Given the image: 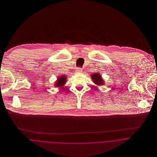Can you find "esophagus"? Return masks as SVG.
Here are the masks:
<instances>
[{
    "label": "esophagus",
    "mask_w": 157,
    "mask_h": 157,
    "mask_svg": "<svg viewBox=\"0 0 157 157\" xmlns=\"http://www.w3.org/2000/svg\"><path fill=\"white\" fill-rule=\"evenodd\" d=\"M82 72V69L80 68V67H78L77 69H76V72L77 73H81Z\"/></svg>",
    "instance_id": "obj_1"
}]
</instances>
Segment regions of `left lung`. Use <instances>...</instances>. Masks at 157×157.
Wrapping results in <instances>:
<instances>
[{
	"instance_id": "1",
	"label": "left lung",
	"mask_w": 157,
	"mask_h": 157,
	"mask_svg": "<svg viewBox=\"0 0 157 157\" xmlns=\"http://www.w3.org/2000/svg\"><path fill=\"white\" fill-rule=\"evenodd\" d=\"M91 78L92 79L94 83L95 84H96L98 86H103L105 85V82L104 80H103V78H101V75H100L99 73H94L93 74L91 75ZM94 87V86H93ZM94 89H96L97 90V88H94Z\"/></svg>"
}]
</instances>
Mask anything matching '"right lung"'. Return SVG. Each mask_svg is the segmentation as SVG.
I'll list each match as a JSON object with an SVG mask.
<instances>
[{
	"label": "right lung",
	"instance_id": "1",
	"mask_svg": "<svg viewBox=\"0 0 157 157\" xmlns=\"http://www.w3.org/2000/svg\"><path fill=\"white\" fill-rule=\"evenodd\" d=\"M57 78L58 79H57V82H56L54 86H56V87H61L62 88H63V86L64 85V84L67 82V76L65 75H60ZM61 90H62V89H61Z\"/></svg>",
	"mask_w": 157,
	"mask_h": 157
}]
</instances>
